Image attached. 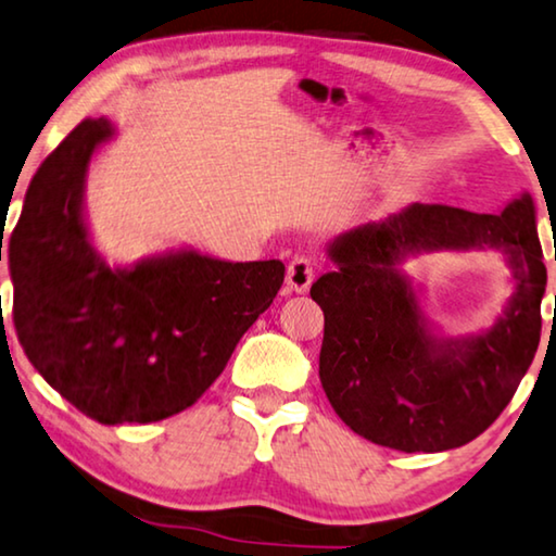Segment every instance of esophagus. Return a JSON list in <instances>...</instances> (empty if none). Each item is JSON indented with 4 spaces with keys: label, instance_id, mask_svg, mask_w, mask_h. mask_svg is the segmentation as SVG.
Segmentation results:
<instances>
[{
    "label": "esophagus",
    "instance_id": "1",
    "mask_svg": "<svg viewBox=\"0 0 556 556\" xmlns=\"http://www.w3.org/2000/svg\"><path fill=\"white\" fill-rule=\"evenodd\" d=\"M315 278V263L307 255H295L293 261L288 263V273H286V286L290 293H305L311 288Z\"/></svg>",
    "mask_w": 556,
    "mask_h": 556
}]
</instances>
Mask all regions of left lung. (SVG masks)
<instances>
[{
    "label": "left lung",
    "mask_w": 556,
    "mask_h": 556,
    "mask_svg": "<svg viewBox=\"0 0 556 556\" xmlns=\"http://www.w3.org/2000/svg\"><path fill=\"white\" fill-rule=\"evenodd\" d=\"M497 250L516 290L492 327L445 337L402 263L422 252ZM336 268L311 286L323 307L320 382L340 420L375 445L445 452L509 405L542 336L546 268L527 191L500 213L413 203L328 243Z\"/></svg>",
    "instance_id": "8db88e82"
}]
</instances>
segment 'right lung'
I'll list each match as a JSON object with an SVG mask.
<instances>
[{"instance_id":"obj_1","label":"right lung","mask_w":556,"mask_h":556,"mask_svg":"<svg viewBox=\"0 0 556 556\" xmlns=\"http://www.w3.org/2000/svg\"><path fill=\"white\" fill-rule=\"evenodd\" d=\"M116 136L87 118L34 174L10 238L16 338L41 378L101 425L191 407L283 286L280 261L191 245L109 266L87 218L91 159Z\"/></svg>"}]
</instances>
